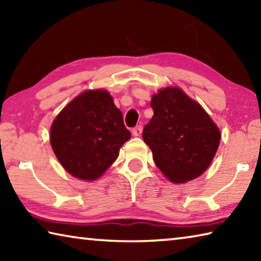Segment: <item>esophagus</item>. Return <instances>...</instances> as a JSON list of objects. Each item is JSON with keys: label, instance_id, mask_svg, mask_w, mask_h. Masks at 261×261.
Masks as SVG:
<instances>
[{"label": "esophagus", "instance_id": "1", "mask_svg": "<svg viewBox=\"0 0 261 261\" xmlns=\"http://www.w3.org/2000/svg\"><path fill=\"white\" fill-rule=\"evenodd\" d=\"M142 129L143 128L141 125L136 126L133 128V129H132V134H133L134 136H141V134H142Z\"/></svg>", "mask_w": 261, "mask_h": 261}]
</instances>
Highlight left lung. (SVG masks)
Here are the masks:
<instances>
[{"label":"left lung","instance_id":"8db88e82","mask_svg":"<svg viewBox=\"0 0 261 261\" xmlns=\"http://www.w3.org/2000/svg\"><path fill=\"white\" fill-rule=\"evenodd\" d=\"M153 117L143 140L153 161L173 184H185L206 171L221 134L199 103L177 87L161 89L151 98Z\"/></svg>","mask_w":261,"mask_h":261}]
</instances>
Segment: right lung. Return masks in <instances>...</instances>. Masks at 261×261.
Wrapping results in <instances>:
<instances>
[{"instance_id": "right-lung-1", "label": "right lung", "mask_w": 261, "mask_h": 261, "mask_svg": "<svg viewBox=\"0 0 261 261\" xmlns=\"http://www.w3.org/2000/svg\"><path fill=\"white\" fill-rule=\"evenodd\" d=\"M130 139L122 113L107 90H86L64 108L50 128L58 162L77 179L96 180Z\"/></svg>"}]
</instances>
